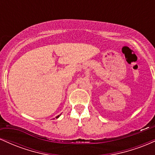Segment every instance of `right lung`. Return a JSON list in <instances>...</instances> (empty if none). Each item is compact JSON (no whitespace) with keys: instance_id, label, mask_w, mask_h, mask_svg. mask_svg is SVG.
<instances>
[{"instance_id":"1","label":"right lung","mask_w":155,"mask_h":155,"mask_svg":"<svg viewBox=\"0 0 155 155\" xmlns=\"http://www.w3.org/2000/svg\"><path fill=\"white\" fill-rule=\"evenodd\" d=\"M60 116V115H58V116H57V117H56V118H58V117H59Z\"/></svg>"}]
</instances>
